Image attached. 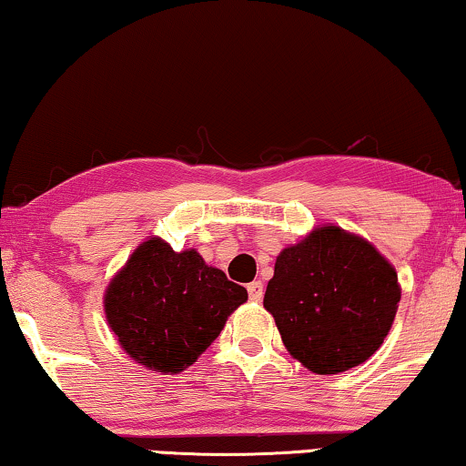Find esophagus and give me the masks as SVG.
I'll return each instance as SVG.
<instances>
[{
	"label": "esophagus",
	"instance_id": "34e87169",
	"mask_svg": "<svg viewBox=\"0 0 466 466\" xmlns=\"http://www.w3.org/2000/svg\"><path fill=\"white\" fill-rule=\"evenodd\" d=\"M247 291H248V299L253 301H259L264 298V285H261V280H253V283H248Z\"/></svg>",
	"mask_w": 466,
	"mask_h": 466
}]
</instances>
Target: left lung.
I'll use <instances>...</instances> for the list:
<instances>
[{"label":"left lung","mask_w":466,"mask_h":466,"mask_svg":"<svg viewBox=\"0 0 466 466\" xmlns=\"http://www.w3.org/2000/svg\"><path fill=\"white\" fill-rule=\"evenodd\" d=\"M401 291L370 242L327 226L277 258L264 306L287 350L314 373H339L384 342Z\"/></svg>","instance_id":"8db88e82"}]
</instances>
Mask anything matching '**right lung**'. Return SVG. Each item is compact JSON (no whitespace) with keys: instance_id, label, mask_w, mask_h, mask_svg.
Here are the masks:
<instances>
[{"instance_id":"add662e5","label":"right lung","mask_w":466,"mask_h":466,"mask_svg":"<svg viewBox=\"0 0 466 466\" xmlns=\"http://www.w3.org/2000/svg\"><path fill=\"white\" fill-rule=\"evenodd\" d=\"M247 301L245 287L205 264L194 248L175 253L152 238L130 255L105 293L117 342L149 370L183 371Z\"/></svg>"}]
</instances>
